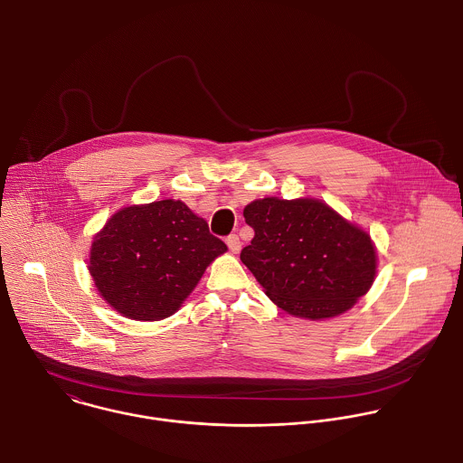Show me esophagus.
Returning a JSON list of instances; mask_svg holds the SVG:
<instances>
[{
    "label": "esophagus",
    "instance_id": "1",
    "mask_svg": "<svg viewBox=\"0 0 463 463\" xmlns=\"http://www.w3.org/2000/svg\"><path fill=\"white\" fill-rule=\"evenodd\" d=\"M225 243H227V247H229V250H231L232 254H238V252L241 250V241H240L238 234H231V236H227Z\"/></svg>",
    "mask_w": 463,
    "mask_h": 463
}]
</instances>
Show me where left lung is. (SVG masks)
Here are the masks:
<instances>
[{
    "instance_id": "obj_1",
    "label": "left lung",
    "mask_w": 463,
    "mask_h": 463,
    "mask_svg": "<svg viewBox=\"0 0 463 463\" xmlns=\"http://www.w3.org/2000/svg\"><path fill=\"white\" fill-rule=\"evenodd\" d=\"M243 216L254 238L240 260L290 316L335 317L370 290L377 274L370 234L325 202L270 196L250 202Z\"/></svg>"
}]
</instances>
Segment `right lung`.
Returning <instances> with one entry per match:
<instances>
[{
    "instance_id": "right-lung-1",
    "label": "right lung",
    "mask_w": 463,
    "mask_h": 463,
    "mask_svg": "<svg viewBox=\"0 0 463 463\" xmlns=\"http://www.w3.org/2000/svg\"><path fill=\"white\" fill-rule=\"evenodd\" d=\"M227 250L180 200L131 205L93 238L88 270L104 301L135 321L173 316Z\"/></svg>"
}]
</instances>
